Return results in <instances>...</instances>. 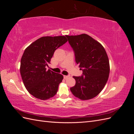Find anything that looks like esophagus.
<instances>
[{
  "label": "esophagus",
  "instance_id": "34e87169",
  "mask_svg": "<svg viewBox=\"0 0 134 134\" xmlns=\"http://www.w3.org/2000/svg\"><path fill=\"white\" fill-rule=\"evenodd\" d=\"M69 76H68V75H64V79H67L68 78H69Z\"/></svg>",
  "mask_w": 134,
  "mask_h": 134
}]
</instances>
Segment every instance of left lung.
I'll use <instances>...</instances> for the list:
<instances>
[{"label":"left lung","instance_id":"8db88e82","mask_svg":"<svg viewBox=\"0 0 134 134\" xmlns=\"http://www.w3.org/2000/svg\"><path fill=\"white\" fill-rule=\"evenodd\" d=\"M74 51L75 62L83 75L75 76V85L70 88L75 97L82 100L94 98L102 91L109 74V63L103 46L90 36L66 35Z\"/></svg>","mask_w":134,"mask_h":134}]
</instances>
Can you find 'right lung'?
<instances>
[{
	"label": "right lung",
	"instance_id": "obj_1",
	"mask_svg": "<svg viewBox=\"0 0 134 134\" xmlns=\"http://www.w3.org/2000/svg\"><path fill=\"white\" fill-rule=\"evenodd\" d=\"M68 41L65 36H45L36 40L24 51L20 72L24 85L31 95L47 100L58 92L63 75L46 66L50 63L55 51Z\"/></svg>",
	"mask_w": 134,
	"mask_h": 134
}]
</instances>
